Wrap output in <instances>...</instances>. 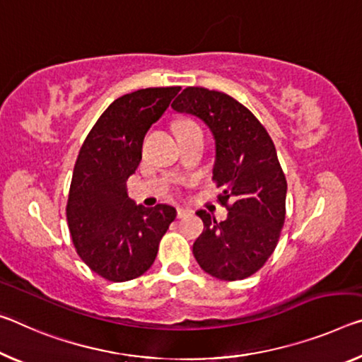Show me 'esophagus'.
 I'll return each mask as SVG.
<instances>
[{"instance_id": "obj_1", "label": "esophagus", "mask_w": 362, "mask_h": 362, "mask_svg": "<svg viewBox=\"0 0 362 362\" xmlns=\"http://www.w3.org/2000/svg\"><path fill=\"white\" fill-rule=\"evenodd\" d=\"M189 215V212L186 209H181V207H177L176 209V216L177 218H185V216H187Z\"/></svg>"}]
</instances>
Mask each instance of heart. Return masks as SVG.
<instances>
[{
    "instance_id": "1",
    "label": "heart",
    "mask_w": 362,
    "mask_h": 362,
    "mask_svg": "<svg viewBox=\"0 0 362 362\" xmlns=\"http://www.w3.org/2000/svg\"><path fill=\"white\" fill-rule=\"evenodd\" d=\"M185 124H187V123H185ZM181 126H182V124H181Z\"/></svg>"
}]
</instances>
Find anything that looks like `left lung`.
<instances>
[{
    "label": "left lung",
    "instance_id": "left-lung-1",
    "mask_svg": "<svg viewBox=\"0 0 362 362\" xmlns=\"http://www.w3.org/2000/svg\"><path fill=\"white\" fill-rule=\"evenodd\" d=\"M171 107L197 116L214 132V181L228 210L225 221L199 210L204 231L194 257L209 275L244 280L274 254L286 218V177L274 141L251 111L223 92L186 87Z\"/></svg>",
    "mask_w": 362,
    "mask_h": 362
}]
</instances>
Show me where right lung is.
Here are the masks:
<instances>
[{
    "label": "right lung",
    "mask_w": 362,
    "mask_h": 362,
    "mask_svg": "<svg viewBox=\"0 0 362 362\" xmlns=\"http://www.w3.org/2000/svg\"><path fill=\"white\" fill-rule=\"evenodd\" d=\"M181 87H148L116 98L77 155L66 218L79 257L108 281H129L152 267L160 239L176 218L166 204L136 205L126 181L142 158L148 127Z\"/></svg>",
    "instance_id": "1"
}]
</instances>
